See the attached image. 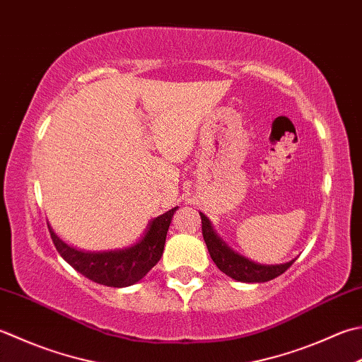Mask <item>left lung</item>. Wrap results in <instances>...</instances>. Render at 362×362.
<instances>
[{
    "mask_svg": "<svg viewBox=\"0 0 362 362\" xmlns=\"http://www.w3.org/2000/svg\"><path fill=\"white\" fill-rule=\"evenodd\" d=\"M199 215L202 219V235L211 260L215 262L219 270L230 276L232 279L242 282H267L278 278L295 262L293 259L281 265H262L240 256L218 237L210 219L204 214Z\"/></svg>",
    "mask_w": 362,
    "mask_h": 362,
    "instance_id": "obj_1",
    "label": "left lung"
}]
</instances>
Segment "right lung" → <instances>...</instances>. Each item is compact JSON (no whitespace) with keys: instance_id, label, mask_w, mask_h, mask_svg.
Segmentation results:
<instances>
[{"instance_id":"1","label":"right lung","mask_w":362,"mask_h":362,"mask_svg":"<svg viewBox=\"0 0 362 362\" xmlns=\"http://www.w3.org/2000/svg\"><path fill=\"white\" fill-rule=\"evenodd\" d=\"M177 209L179 207H174L166 214L153 218L148 223L141 240L125 247V250L117 251L84 252L75 250L70 245L64 243L49 228V224L48 229L61 257L69 265H72L76 272H80L97 284L108 287H129L143 279L161 259L169 224H171Z\"/></svg>"}]
</instances>
